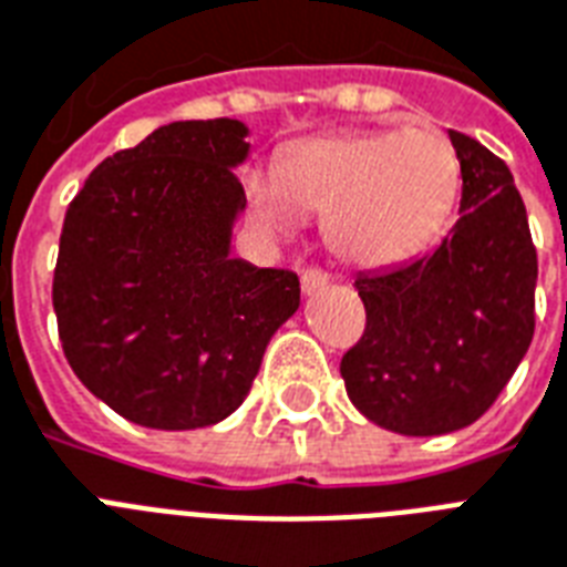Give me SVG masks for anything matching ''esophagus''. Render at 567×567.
Here are the masks:
<instances>
[{
    "label": "esophagus",
    "instance_id": "esophagus-1",
    "mask_svg": "<svg viewBox=\"0 0 567 567\" xmlns=\"http://www.w3.org/2000/svg\"><path fill=\"white\" fill-rule=\"evenodd\" d=\"M300 285H302V293H306V297H315V293H320L323 288H327L329 276L323 274V270H315V267H311V270H306V274H302Z\"/></svg>",
    "mask_w": 567,
    "mask_h": 567
}]
</instances>
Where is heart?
Segmentation results:
<instances>
[{
	"label": "heart",
	"instance_id": "1",
	"mask_svg": "<svg viewBox=\"0 0 567 567\" xmlns=\"http://www.w3.org/2000/svg\"><path fill=\"white\" fill-rule=\"evenodd\" d=\"M462 167L432 128L341 132L293 144L276 173L244 179L249 217L270 238H291L302 214H327V238L355 267L421 256L456 208Z\"/></svg>",
	"mask_w": 567,
	"mask_h": 567
}]
</instances>
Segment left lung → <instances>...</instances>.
<instances>
[{
	"instance_id": "obj_1",
	"label": "left lung",
	"mask_w": 567,
	"mask_h": 567,
	"mask_svg": "<svg viewBox=\"0 0 567 567\" xmlns=\"http://www.w3.org/2000/svg\"><path fill=\"white\" fill-rule=\"evenodd\" d=\"M450 144L462 167L456 226L409 265L359 274L368 327L341 359L355 409L414 439L488 412L536 329L538 258L509 167L462 132Z\"/></svg>"
}]
</instances>
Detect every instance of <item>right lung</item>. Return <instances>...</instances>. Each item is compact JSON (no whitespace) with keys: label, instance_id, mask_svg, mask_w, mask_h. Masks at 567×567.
<instances>
[{"label":"right lung","instance_id":"right-lung-1","mask_svg":"<svg viewBox=\"0 0 567 567\" xmlns=\"http://www.w3.org/2000/svg\"><path fill=\"white\" fill-rule=\"evenodd\" d=\"M240 120H179L120 150L66 208L52 306L84 388L150 430H199L249 394L300 309L291 270L231 258Z\"/></svg>","mask_w":567,"mask_h":567}]
</instances>
